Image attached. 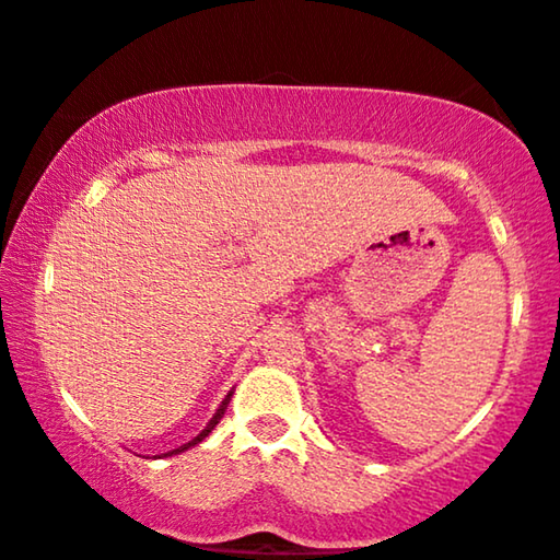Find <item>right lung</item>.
<instances>
[{
	"mask_svg": "<svg viewBox=\"0 0 560 560\" xmlns=\"http://www.w3.org/2000/svg\"><path fill=\"white\" fill-rule=\"evenodd\" d=\"M231 396H234V390H229V396H226V398H223V401H221V406H218V409H215V413H213V419H210V422L206 424V430H202V432L198 434V438H192L190 442H185V445H179L177 450H170V453H162V457H170V455H179V453H185V450H190V447H195V445H200V442H202V440H206L210 432H213V427H215L218 422H221L223 411H226V409H229V401H231Z\"/></svg>",
	"mask_w": 560,
	"mask_h": 560,
	"instance_id": "1",
	"label": "right lung"
}]
</instances>
